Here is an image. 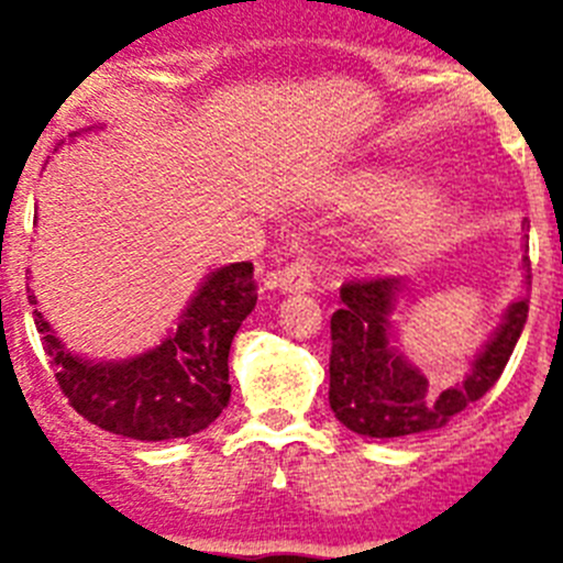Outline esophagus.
<instances>
[{
    "mask_svg": "<svg viewBox=\"0 0 563 563\" xmlns=\"http://www.w3.org/2000/svg\"><path fill=\"white\" fill-rule=\"evenodd\" d=\"M267 285L278 287L282 292H310L312 290V267L307 258H296L282 271L267 276Z\"/></svg>",
    "mask_w": 563,
    "mask_h": 563,
    "instance_id": "obj_1",
    "label": "esophagus"
}]
</instances>
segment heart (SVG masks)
<instances>
[{
  "label": "heart",
  "instance_id": "1",
  "mask_svg": "<svg viewBox=\"0 0 563 563\" xmlns=\"http://www.w3.org/2000/svg\"><path fill=\"white\" fill-rule=\"evenodd\" d=\"M442 206H445V194L440 191L437 186H422L417 191H411L395 211L389 213V228L391 236L409 239L422 233L426 228L434 225V220L440 217Z\"/></svg>",
  "mask_w": 563,
  "mask_h": 563
}]
</instances>
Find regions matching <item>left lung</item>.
I'll return each mask as SVG.
<instances>
[{"mask_svg":"<svg viewBox=\"0 0 563 563\" xmlns=\"http://www.w3.org/2000/svg\"><path fill=\"white\" fill-rule=\"evenodd\" d=\"M527 251V233H525ZM525 285H530V258ZM406 278L383 276L341 287V310L332 312L330 406L350 431L375 440H415L449 426L471 402L485 397L505 372L527 324V301L507 307L501 324L474 355L462 383L437 391L397 346L395 310Z\"/></svg>","mask_w":563,"mask_h":563,"instance_id":"obj_1","label":"left lung"}]
</instances>
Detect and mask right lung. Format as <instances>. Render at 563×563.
Wrapping results in <instances>:
<instances>
[{
	"label": "right lung",
	"mask_w": 563,
	"mask_h": 563,
	"mask_svg": "<svg viewBox=\"0 0 563 563\" xmlns=\"http://www.w3.org/2000/svg\"><path fill=\"white\" fill-rule=\"evenodd\" d=\"M81 132L69 134V141ZM27 301L36 305V296H27ZM253 307V265L236 262L208 273L177 318V327L141 355L89 361L67 350L38 310L36 330L58 386L78 415L129 440L163 442L200 434L222 415L231 400L228 352Z\"/></svg>",
	"instance_id": "obj_1"
}]
</instances>
